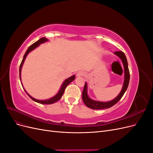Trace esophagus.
Segmentation results:
<instances>
[{"instance_id":"obj_1","label":"esophagus","mask_w":153,"mask_h":153,"mask_svg":"<svg viewBox=\"0 0 153 153\" xmlns=\"http://www.w3.org/2000/svg\"><path fill=\"white\" fill-rule=\"evenodd\" d=\"M84 75H85V73L84 71H78L77 73H76V76H78V77L83 76H84Z\"/></svg>"}]
</instances>
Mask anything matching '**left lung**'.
Instances as JSON below:
<instances>
[{
    "label": "left lung",
    "mask_w": 153,
    "mask_h": 153,
    "mask_svg": "<svg viewBox=\"0 0 153 153\" xmlns=\"http://www.w3.org/2000/svg\"><path fill=\"white\" fill-rule=\"evenodd\" d=\"M114 53L117 55V56L121 59V61L123 63L124 68V82L123 89L120 92L119 94L115 98L114 100L108 101V102H101V101H97L92 100L89 98V96L87 95V83L85 84L84 90L82 92V100L85 105L91 109L97 110V109H105V108H108L112 107V106L116 104L118 101L121 99L122 97L123 96L124 92H126L127 88L128 87L129 82V71L128 69V62L126 56L124 53V52H121V51H117V52H115Z\"/></svg>",
    "instance_id": "1"
}]
</instances>
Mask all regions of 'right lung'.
Listing matches in <instances>:
<instances>
[{
    "label": "right lung",
    "mask_w": 153,
    "mask_h": 153,
    "mask_svg": "<svg viewBox=\"0 0 153 153\" xmlns=\"http://www.w3.org/2000/svg\"><path fill=\"white\" fill-rule=\"evenodd\" d=\"M48 41V39H47V38H41V39H39L38 41H37L36 42H35L34 43H33L32 45H30V47H29V48L27 49V50L26 51V52H25V55H24V58H23V59H22V62H21V64H20V66L19 73H20V80H21V70H22V67L23 64H24V61H25V58H26V57H27V55H28V53H29L30 52H31V51H32V50H34V49L36 48L37 47H38V45H39L40 44L43 43H45V42H46V41ZM75 75H73L72 76L68 78V79H66L65 81H64V82H63V84H62V86H61V89H60V91H59V92H58V93H57L56 95H55V96H53V98H50V99H49V100H38L34 99V98H32V96H30V95H29L28 94H27V92H26L25 91L26 93L27 94V95H28L32 100H34V101H36V102H38V103H41V104H46V105L52 104V103H54L55 102H56V101H59L60 99L61 98V97H62V94H63V93H64V90H65L66 87L68 86V85L69 84H70V83H71L72 81H73L74 80H75Z\"/></svg>",
    "instance_id": "1"
}]
</instances>
